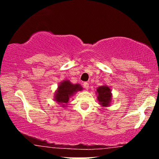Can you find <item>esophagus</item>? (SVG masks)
I'll use <instances>...</instances> for the list:
<instances>
[{"mask_svg": "<svg viewBox=\"0 0 159 159\" xmlns=\"http://www.w3.org/2000/svg\"><path fill=\"white\" fill-rule=\"evenodd\" d=\"M83 86H84V88L86 89V90H88L89 84L87 83V82H84V83L83 84Z\"/></svg>", "mask_w": 159, "mask_h": 159, "instance_id": "obj_1", "label": "esophagus"}]
</instances>
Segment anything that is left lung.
Masks as SVG:
<instances>
[{
  "mask_svg": "<svg viewBox=\"0 0 159 159\" xmlns=\"http://www.w3.org/2000/svg\"><path fill=\"white\" fill-rule=\"evenodd\" d=\"M96 93L97 94V100L101 107H107L111 106L112 93L110 87L107 85L100 86L96 89Z\"/></svg>",
  "mask_w": 159,
  "mask_h": 159,
  "instance_id": "1",
  "label": "left lung"
}]
</instances>
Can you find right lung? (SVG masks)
I'll use <instances>...</instances> for the list:
<instances>
[{
  "label": "right lung",
  "instance_id": "1",
  "mask_svg": "<svg viewBox=\"0 0 159 159\" xmlns=\"http://www.w3.org/2000/svg\"><path fill=\"white\" fill-rule=\"evenodd\" d=\"M83 87L79 84H72L69 80H64L58 85L54 94V101L66 107L69 102V98L74 96L78 91H81Z\"/></svg>",
  "mask_w": 159,
  "mask_h": 159
}]
</instances>
